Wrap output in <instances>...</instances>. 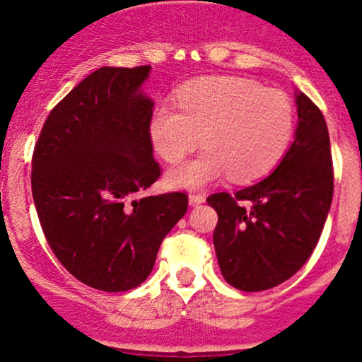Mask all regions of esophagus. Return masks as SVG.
Listing matches in <instances>:
<instances>
[{
  "label": "esophagus",
  "mask_w": 362,
  "mask_h": 362,
  "mask_svg": "<svg viewBox=\"0 0 362 362\" xmlns=\"http://www.w3.org/2000/svg\"><path fill=\"white\" fill-rule=\"evenodd\" d=\"M206 201V197L202 194H190L189 195V204L190 206H201Z\"/></svg>",
  "instance_id": "esophagus-1"
}]
</instances>
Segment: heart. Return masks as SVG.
Here are the masks:
<instances>
[{
	"label": "heart",
	"mask_w": 362,
	"mask_h": 362,
	"mask_svg": "<svg viewBox=\"0 0 362 362\" xmlns=\"http://www.w3.org/2000/svg\"><path fill=\"white\" fill-rule=\"evenodd\" d=\"M178 107L161 102L149 119V138L168 163L202 144L207 151L170 170L173 189H202L230 175L236 184L264 177L289 146L294 109L288 95L238 76H211L178 90Z\"/></svg>",
	"instance_id": "heart-1"
}]
</instances>
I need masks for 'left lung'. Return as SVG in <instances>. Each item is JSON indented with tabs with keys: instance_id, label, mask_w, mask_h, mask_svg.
<instances>
[{
	"instance_id": "obj_1",
	"label": "left lung",
	"mask_w": 362,
	"mask_h": 362,
	"mask_svg": "<svg viewBox=\"0 0 362 362\" xmlns=\"http://www.w3.org/2000/svg\"><path fill=\"white\" fill-rule=\"evenodd\" d=\"M296 107L294 141L271 175L235 195L207 197L218 213L213 242L223 277L248 293L279 286L300 271L330 211L334 170L327 122L301 91Z\"/></svg>"
}]
</instances>
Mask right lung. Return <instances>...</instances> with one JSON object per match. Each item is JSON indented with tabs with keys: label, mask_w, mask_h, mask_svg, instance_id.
I'll return each mask as SVG.
<instances>
[{
	"label": "right lung",
	"mask_w": 362,
	"mask_h": 362,
	"mask_svg": "<svg viewBox=\"0 0 362 362\" xmlns=\"http://www.w3.org/2000/svg\"><path fill=\"white\" fill-rule=\"evenodd\" d=\"M151 66L97 69L54 107L32 158V195L49 247L78 281L119 293L146 281L187 211L182 192L132 199L160 177L141 90Z\"/></svg>",
	"instance_id": "add662e5"
}]
</instances>
